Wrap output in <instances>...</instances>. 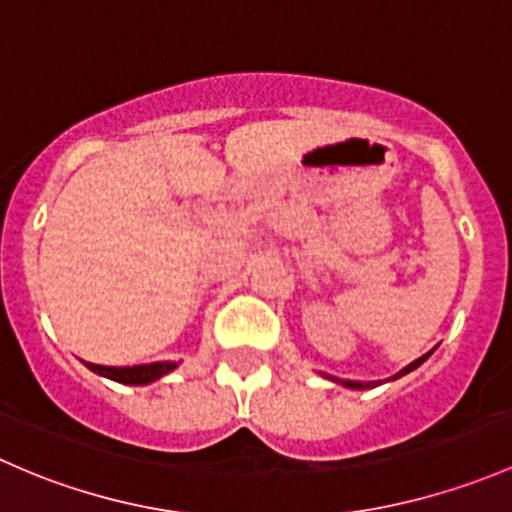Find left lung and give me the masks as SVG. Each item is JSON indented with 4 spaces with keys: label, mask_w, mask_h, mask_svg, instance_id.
Returning a JSON list of instances; mask_svg holds the SVG:
<instances>
[{
    "label": "left lung",
    "mask_w": 512,
    "mask_h": 512,
    "mask_svg": "<svg viewBox=\"0 0 512 512\" xmlns=\"http://www.w3.org/2000/svg\"><path fill=\"white\" fill-rule=\"evenodd\" d=\"M429 355H431V352H426V355H421L419 360H414L412 365H407V367H404L402 372L394 374L392 379H399V377H404V374H409L412 370H416V367H419L421 362L429 360ZM333 382H340L342 387H350V389H372V387H377V382H352V379H337V377H333Z\"/></svg>",
    "instance_id": "left-lung-1"
}]
</instances>
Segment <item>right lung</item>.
Instances as JSON below:
<instances>
[{
	"label": "right lung",
	"mask_w": 512,
	"mask_h": 512,
	"mask_svg": "<svg viewBox=\"0 0 512 512\" xmlns=\"http://www.w3.org/2000/svg\"><path fill=\"white\" fill-rule=\"evenodd\" d=\"M88 370H93L100 377H108L113 382L120 384H150L155 379L165 377L167 372H172L177 367V362H150V365H135V367H103L86 362Z\"/></svg>",
	"instance_id": "right-lung-1"
}]
</instances>
